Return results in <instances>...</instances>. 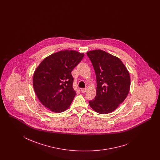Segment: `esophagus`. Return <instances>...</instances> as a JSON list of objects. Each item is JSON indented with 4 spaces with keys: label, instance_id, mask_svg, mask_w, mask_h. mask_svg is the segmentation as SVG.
<instances>
[{
    "label": "esophagus",
    "instance_id": "34e87169",
    "mask_svg": "<svg viewBox=\"0 0 160 160\" xmlns=\"http://www.w3.org/2000/svg\"><path fill=\"white\" fill-rule=\"evenodd\" d=\"M86 90H87L86 88H82V89H81V92H86Z\"/></svg>",
    "mask_w": 160,
    "mask_h": 160
}]
</instances>
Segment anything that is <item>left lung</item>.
I'll return each mask as SVG.
<instances>
[{
  "instance_id": "obj_1",
  "label": "left lung",
  "mask_w": 160,
  "mask_h": 160,
  "mask_svg": "<svg viewBox=\"0 0 160 160\" xmlns=\"http://www.w3.org/2000/svg\"><path fill=\"white\" fill-rule=\"evenodd\" d=\"M87 55L92 63L97 81L96 96L89 101V105L100 114L112 112L129 92V73L120 58L102 50L88 52Z\"/></svg>"
}]
</instances>
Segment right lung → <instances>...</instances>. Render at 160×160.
<instances>
[{"label":"right lung","mask_w":160,"mask_h":160,"mask_svg":"<svg viewBox=\"0 0 160 160\" xmlns=\"http://www.w3.org/2000/svg\"><path fill=\"white\" fill-rule=\"evenodd\" d=\"M84 54L74 50H63L44 58L34 72V92L44 106L54 112L65 111L76 92L71 72Z\"/></svg>","instance_id":"1"}]
</instances>
